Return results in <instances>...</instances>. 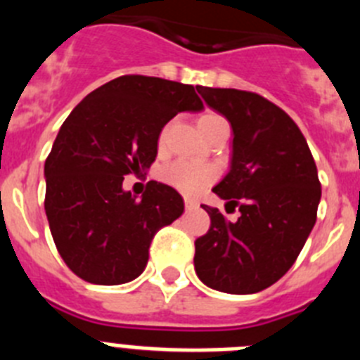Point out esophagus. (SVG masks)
<instances>
[{"label": "esophagus", "instance_id": "1", "mask_svg": "<svg viewBox=\"0 0 360 360\" xmlns=\"http://www.w3.org/2000/svg\"><path fill=\"white\" fill-rule=\"evenodd\" d=\"M186 207L187 209H196V207H198V202H196V200H193V198H186Z\"/></svg>", "mask_w": 360, "mask_h": 360}]
</instances>
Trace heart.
Returning a JSON list of instances; mask_svg holds the SVG:
<instances>
[{
	"mask_svg": "<svg viewBox=\"0 0 360 360\" xmlns=\"http://www.w3.org/2000/svg\"><path fill=\"white\" fill-rule=\"evenodd\" d=\"M216 124H227L224 117L216 115V113H203L198 119V129L200 133L205 129L212 128ZM165 129L158 136V144L164 142ZM162 180L173 186L184 195H198L200 191H203L209 184H212L218 176L216 169L209 164H195V162L187 160H176L171 162L169 165H165L160 173Z\"/></svg>",
	"mask_w": 360,
	"mask_h": 360,
	"instance_id": "b5f03b06",
	"label": "heart"
}]
</instances>
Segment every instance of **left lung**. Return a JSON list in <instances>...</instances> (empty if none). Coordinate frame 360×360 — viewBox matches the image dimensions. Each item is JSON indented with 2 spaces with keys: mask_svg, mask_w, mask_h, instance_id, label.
<instances>
[{
  "mask_svg": "<svg viewBox=\"0 0 360 360\" xmlns=\"http://www.w3.org/2000/svg\"><path fill=\"white\" fill-rule=\"evenodd\" d=\"M231 122V169L212 193L240 209L227 221L216 207L195 241L200 281L225 294H256L287 274L316 225L321 184L303 133L290 117L252 91L196 86Z\"/></svg>",
  "mask_w": 360,
  "mask_h": 360,
  "instance_id": "obj_1",
  "label": "left lung"
}]
</instances>
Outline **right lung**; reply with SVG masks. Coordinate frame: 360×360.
<instances>
[{"label":"right lung","instance_id":"add662e5","mask_svg":"<svg viewBox=\"0 0 360 360\" xmlns=\"http://www.w3.org/2000/svg\"><path fill=\"white\" fill-rule=\"evenodd\" d=\"M202 110L195 86L146 75L113 79L73 108L44 162V211L73 274L122 285L144 272L153 236L182 216L184 200L155 180L136 200L124 176L151 167L174 115Z\"/></svg>","mask_w":360,"mask_h":360}]
</instances>
